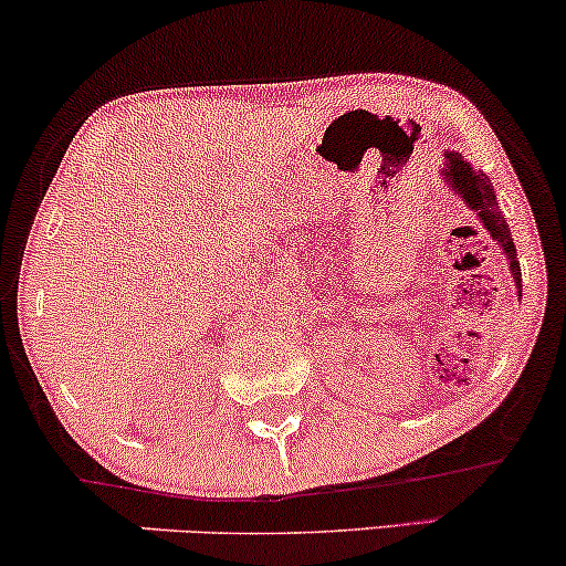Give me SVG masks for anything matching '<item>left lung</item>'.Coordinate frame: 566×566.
Returning a JSON list of instances; mask_svg holds the SVG:
<instances>
[{
	"instance_id": "left-lung-1",
	"label": "left lung",
	"mask_w": 566,
	"mask_h": 566,
	"mask_svg": "<svg viewBox=\"0 0 566 566\" xmlns=\"http://www.w3.org/2000/svg\"><path fill=\"white\" fill-rule=\"evenodd\" d=\"M446 163H449V170H446V178L449 184L457 188V193H462V199L470 205L483 220V226L491 230V235L501 243L504 254L509 256V268L514 272V281H517V289L522 291V275H520V260L517 249H514L512 233H509V222L504 214L499 212L496 207V193H493V186L488 176L483 172H475L470 163H464L459 155H446Z\"/></svg>"
}]
</instances>
